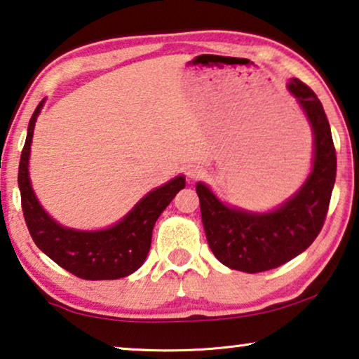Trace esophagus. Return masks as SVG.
<instances>
[{"instance_id":"obj_1","label":"esophagus","mask_w":359,"mask_h":359,"mask_svg":"<svg viewBox=\"0 0 359 359\" xmlns=\"http://www.w3.org/2000/svg\"><path fill=\"white\" fill-rule=\"evenodd\" d=\"M204 174V169L201 166H196V164H191L187 169V175H189L190 180H198Z\"/></svg>"}]
</instances>
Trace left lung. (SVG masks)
Here are the masks:
<instances>
[{"label": "left lung", "instance_id": "obj_1", "mask_svg": "<svg viewBox=\"0 0 359 359\" xmlns=\"http://www.w3.org/2000/svg\"><path fill=\"white\" fill-rule=\"evenodd\" d=\"M286 88L313 134L311 170L302 187L275 209L254 212L220 201L206 184H196L210 251L233 270L259 273L286 264L315 241L326 219L337 169L331 126L306 84L292 78Z\"/></svg>", "mask_w": 359, "mask_h": 359}]
</instances>
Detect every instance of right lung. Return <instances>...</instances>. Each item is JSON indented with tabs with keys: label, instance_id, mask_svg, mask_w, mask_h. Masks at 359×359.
<instances>
[{
	"label": "right lung",
	"instance_id": "right-lung-1",
	"mask_svg": "<svg viewBox=\"0 0 359 359\" xmlns=\"http://www.w3.org/2000/svg\"><path fill=\"white\" fill-rule=\"evenodd\" d=\"M44 102L46 99L39 102L28 123L19 164V189L28 231L49 259L78 278L99 281L129 276L145 262L151 246L153 226L175 193L185 189V177L177 175L147 193L121 220L108 229L76 230L60 225L38 201L28 172L33 130Z\"/></svg>",
	"mask_w": 359,
	"mask_h": 359
}]
</instances>
